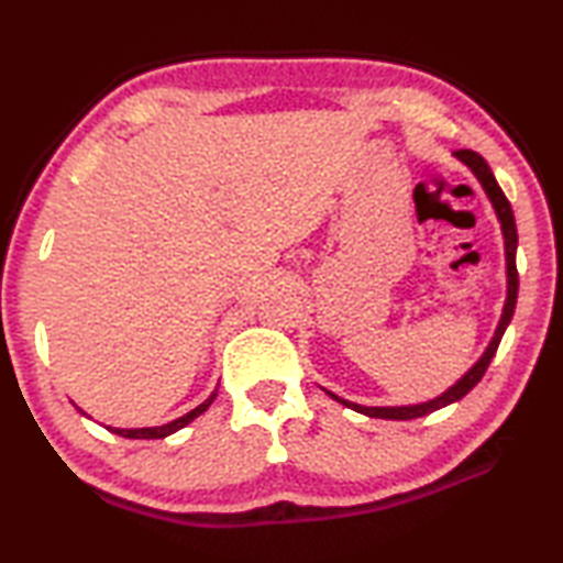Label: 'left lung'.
Returning <instances> with one entry per match:
<instances>
[{"mask_svg": "<svg viewBox=\"0 0 563 563\" xmlns=\"http://www.w3.org/2000/svg\"><path fill=\"white\" fill-rule=\"evenodd\" d=\"M456 158H462L466 166H470L474 170V176L482 180L484 190H487L489 201L494 206V211H497L499 221H501V231H504V245H507V278H509V292H507V305H504V316H501V322L497 328V335L492 338L487 352H484L482 360L476 362V365L466 373L460 383H456L454 387L446 389V393L442 397L432 399V402H424V405H412V407H362V405H355V402H345V399H340L330 393V397H335L338 402H342L345 407H352L357 409V412L367 415V417H383V419H415V417H424L434 412V409L440 407H446L456 402V399H462L470 389L479 383V379L484 377V373H487L489 362L492 357L497 355V347L501 342V335L504 330H507L509 320L514 316V308H517V292H519V273H517V243H519V235H517V223H514V211H511V203L507 201V196H504V190L499 188L497 178H494L492 168L487 166V161H484L476 151H470V148H460L456 151Z\"/></svg>", "mask_w": 563, "mask_h": 563, "instance_id": "obj_1", "label": "left lung"}]
</instances>
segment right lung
<instances>
[{
    "label": "right lung",
    "instance_id": "obj_1",
    "mask_svg": "<svg viewBox=\"0 0 563 563\" xmlns=\"http://www.w3.org/2000/svg\"><path fill=\"white\" fill-rule=\"evenodd\" d=\"M216 395H218V389L216 393L206 399L203 405H198L196 409H190L188 415H184V417H178V419H174V422H168V424H164V427H144V430H109L111 432H117V434H121V437H126V440H164V437H168V434H174V432H178L180 427H186L188 422H194V419L198 417V415H203L208 407H211V402L216 399Z\"/></svg>",
    "mask_w": 563,
    "mask_h": 563
}]
</instances>
